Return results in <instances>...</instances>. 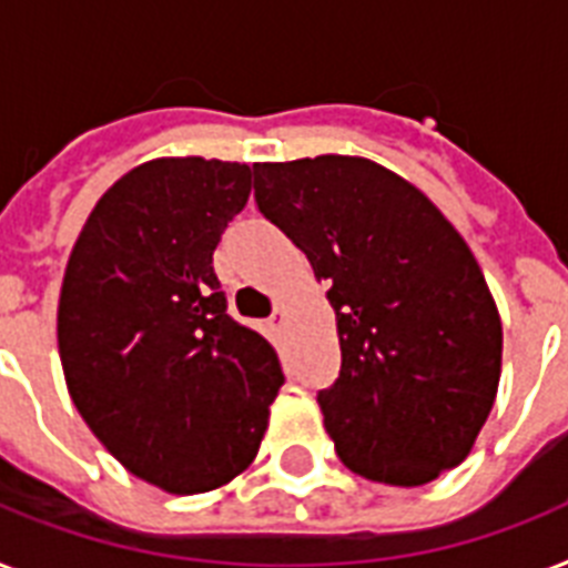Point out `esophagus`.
<instances>
[{"instance_id": "34e87169", "label": "esophagus", "mask_w": 568, "mask_h": 568, "mask_svg": "<svg viewBox=\"0 0 568 568\" xmlns=\"http://www.w3.org/2000/svg\"><path fill=\"white\" fill-rule=\"evenodd\" d=\"M283 324H285V310L283 306H276V310L271 312V327L283 329Z\"/></svg>"}]
</instances>
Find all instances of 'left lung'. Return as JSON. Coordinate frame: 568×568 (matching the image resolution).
Wrapping results in <instances>:
<instances>
[{
  "mask_svg": "<svg viewBox=\"0 0 568 568\" xmlns=\"http://www.w3.org/2000/svg\"><path fill=\"white\" fill-rule=\"evenodd\" d=\"M258 212L336 310L342 372L318 392L351 471L422 486L459 466L501 377V315L477 258L404 176L359 155L253 164Z\"/></svg>",
  "mask_w": 568,
  "mask_h": 568,
  "instance_id": "obj_1",
  "label": "left lung"
}]
</instances>
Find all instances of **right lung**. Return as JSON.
<instances>
[{
  "label": "right lung",
  "mask_w": 568,
  "mask_h": 568,
  "mask_svg": "<svg viewBox=\"0 0 568 568\" xmlns=\"http://www.w3.org/2000/svg\"><path fill=\"white\" fill-rule=\"evenodd\" d=\"M250 168L153 159L120 176L73 244L58 354L75 409L120 466L173 495L230 484L283 386L276 351L226 315L212 253Z\"/></svg>",
  "instance_id": "add662e5"
}]
</instances>
